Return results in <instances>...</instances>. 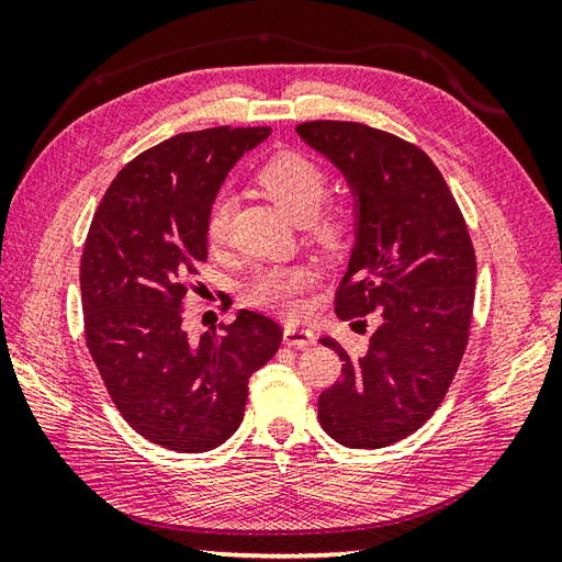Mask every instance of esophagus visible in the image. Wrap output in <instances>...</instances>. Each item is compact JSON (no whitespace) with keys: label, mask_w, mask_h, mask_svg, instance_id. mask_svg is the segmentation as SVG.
<instances>
[{"label":"esophagus","mask_w":562,"mask_h":562,"mask_svg":"<svg viewBox=\"0 0 562 562\" xmlns=\"http://www.w3.org/2000/svg\"><path fill=\"white\" fill-rule=\"evenodd\" d=\"M282 342L284 345H294V348H308V345L316 342V336H314V330L290 324V326H284Z\"/></svg>","instance_id":"obj_1"}]
</instances>
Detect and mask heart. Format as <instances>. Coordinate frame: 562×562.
<instances>
[{
	"label": "heart",
	"instance_id": "obj_1",
	"mask_svg": "<svg viewBox=\"0 0 562 562\" xmlns=\"http://www.w3.org/2000/svg\"><path fill=\"white\" fill-rule=\"evenodd\" d=\"M258 186L288 217L304 222L314 217L321 202L326 198L328 178L324 166L300 151H280L260 166L256 173ZM234 214V198L229 193H217L210 202L205 217V234L210 244H224L229 236ZM321 234L336 232L338 220L333 214L314 217ZM316 272L308 266H272L258 270L246 284L248 302L272 308L280 314L300 312V296L314 288Z\"/></svg>",
	"mask_w": 562,
	"mask_h": 562
}]
</instances>
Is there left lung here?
Here are the masks:
<instances>
[{"instance_id":"obj_1","label":"left lung","mask_w":562,"mask_h":562,"mask_svg":"<svg viewBox=\"0 0 562 562\" xmlns=\"http://www.w3.org/2000/svg\"><path fill=\"white\" fill-rule=\"evenodd\" d=\"M308 147L336 166L355 198V246L336 314L381 324L369 350L350 357L321 338L342 379L318 396V423L350 449H381L432 415L469 342L475 254L461 210L427 154L362 123L296 125Z\"/></svg>"}]
</instances>
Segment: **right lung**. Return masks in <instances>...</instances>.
<instances>
[{"mask_svg":"<svg viewBox=\"0 0 562 562\" xmlns=\"http://www.w3.org/2000/svg\"><path fill=\"white\" fill-rule=\"evenodd\" d=\"M268 135L210 127L142 151L105 190L83 246V330L103 384L135 432L178 453L236 432L250 374L282 342V328L248 308L200 340L181 328L188 280L207 260L210 202Z\"/></svg>","mask_w":562,"mask_h":562,"instance_id":"1","label":"right lung"}]
</instances>
